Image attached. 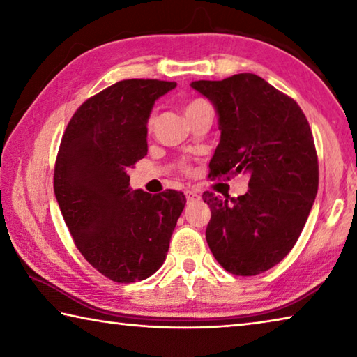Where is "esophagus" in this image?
Returning a JSON list of instances; mask_svg holds the SVG:
<instances>
[{
  "instance_id": "esophagus-1",
  "label": "esophagus",
  "mask_w": 357,
  "mask_h": 357,
  "mask_svg": "<svg viewBox=\"0 0 357 357\" xmlns=\"http://www.w3.org/2000/svg\"><path fill=\"white\" fill-rule=\"evenodd\" d=\"M184 193H185L187 202H195V200H198V198H200L198 192H195V190H185Z\"/></svg>"
}]
</instances>
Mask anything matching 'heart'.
<instances>
[{
    "label": "heart",
    "instance_id": "1",
    "mask_svg": "<svg viewBox=\"0 0 357 357\" xmlns=\"http://www.w3.org/2000/svg\"><path fill=\"white\" fill-rule=\"evenodd\" d=\"M204 105H208L206 102L204 100H202V99H193V100H190L189 104L185 105V116L187 114H190V113H193V112H197L198 108H202V107H204ZM153 124H154V118H149L148 119V130H151V128H153ZM183 170L185 172V173H189L190 172V167L189 165H183Z\"/></svg>",
    "mask_w": 357,
    "mask_h": 357
}]
</instances>
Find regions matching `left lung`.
<instances>
[{"mask_svg": "<svg viewBox=\"0 0 357 357\" xmlns=\"http://www.w3.org/2000/svg\"><path fill=\"white\" fill-rule=\"evenodd\" d=\"M192 88L219 113L209 178L250 176L245 195L231 202L203 193L211 208L208 245L228 273L261 274L293 249L315 202L319 172L309 121L298 102L255 74L198 80Z\"/></svg>", "mask_w": 357, "mask_h": 357, "instance_id": "8db88e82", "label": "left lung"}]
</instances>
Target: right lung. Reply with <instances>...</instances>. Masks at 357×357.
<instances>
[{"mask_svg":"<svg viewBox=\"0 0 357 357\" xmlns=\"http://www.w3.org/2000/svg\"><path fill=\"white\" fill-rule=\"evenodd\" d=\"M174 82L129 78L83 102L64 130L53 189L84 259L102 275L132 283L165 261L183 213V192L129 189V168L148 153V118Z\"/></svg>","mask_w":357,"mask_h":357,"instance_id":"add662e5","label":"right lung"}]
</instances>
